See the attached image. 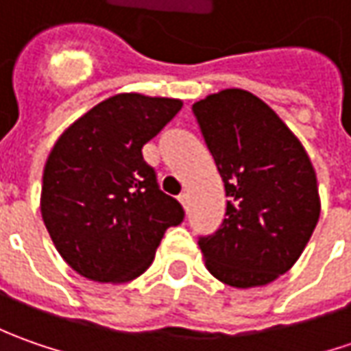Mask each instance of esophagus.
<instances>
[{"label": "esophagus", "instance_id": "obj_1", "mask_svg": "<svg viewBox=\"0 0 351 351\" xmlns=\"http://www.w3.org/2000/svg\"><path fill=\"white\" fill-rule=\"evenodd\" d=\"M178 199L182 201V205H183V207H185V209L189 207V195H187L185 191H183V193H180V197H178Z\"/></svg>", "mask_w": 351, "mask_h": 351}]
</instances>
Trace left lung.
I'll use <instances>...</instances> for the list:
<instances>
[{
  "label": "left lung",
  "mask_w": 351,
  "mask_h": 351,
  "mask_svg": "<svg viewBox=\"0 0 351 351\" xmlns=\"http://www.w3.org/2000/svg\"><path fill=\"white\" fill-rule=\"evenodd\" d=\"M193 115L230 197L221 228L199 236L205 265L230 287L267 285L289 271L317 226L315 168L289 127L250 91L213 93Z\"/></svg>",
  "instance_id": "1"
}]
</instances>
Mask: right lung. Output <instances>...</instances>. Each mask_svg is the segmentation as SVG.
Masks as SVG:
<instances>
[{
	"label": "right lung",
	"mask_w": 351,
	"mask_h": 351,
	"mask_svg": "<svg viewBox=\"0 0 351 351\" xmlns=\"http://www.w3.org/2000/svg\"><path fill=\"white\" fill-rule=\"evenodd\" d=\"M183 103L141 93L105 99L56 141L43 173L40 213L64 262L99 283L148 269L169 226L185 213L166 195L142 146Z\"/></svg>",
	"instance_id": "obj_1"
}]
</instances>
